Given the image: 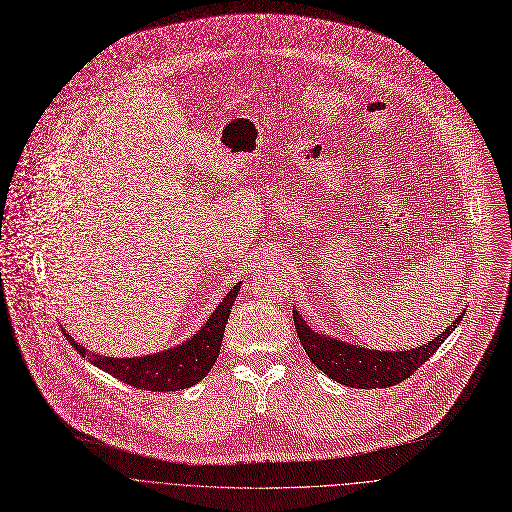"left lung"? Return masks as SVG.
Instances as JSON below:
<instances>
[{
	"label": "left lung",
	"mask_w": 512,
	"mask_h": 512,
	"mask_svg": "<svg viewBox=\"0 0 512 512\" xmlns=\"http://www.w3.org/2000/svg\"><path fill=\"white\" fill-rule=\"evenodd\" d=\"M462 315L464 311L450 327L444 329L442 335L428 341L426 345L407 349V351H377V349L351 345V343L313 331L309 325H306L302 315L296 311V306H292L296 335L300 339L302 349L306 351V355H309V359L337 383L359 387V389L389 387L410 377L450 337V333L462 321Z\"/></svg>",
	"instance_id": "obj_1"
}]
</instances>
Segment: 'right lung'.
<instances>
[{"label": "right lung", "mask_w": 512, "mask_h": 512, "mask_svg": "<svg viewBox=\"0 0 512 512\" xmlns=\"http://www.w3.org/2000/svg\"><path fill=\"white\" fill-rule=\"evenodd\" d=\"M242 282H236L224 300L218 304V309L208 317L203 325L191 339L183 341L181 345L153 353L143 357H105L98 353H90L80 343H76L64 329L68 343L76 349L78 355L86 357L98 369L111 373L113 377L121 379L123 383L147 389V391H177L195 385L206 377L218 361L226 323L230 319V311L234 300L240 292Z\"/></svg>", "instance_id": "right-lung-1"}]
</instances>
